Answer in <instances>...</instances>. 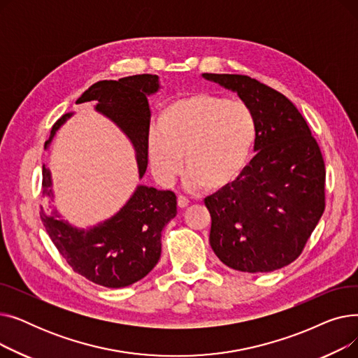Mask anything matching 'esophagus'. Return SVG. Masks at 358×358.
Returning <instances> with one entry per match:
<instances>
[{"mask_svg": "<svg viewBox=\"0 0 358 358\" xmlns=\"http://www.w3.org/2000/svg\"><path fill=\"white\" fill-rule=\"evenodd\" d=\"M177 204H178V208L184 209V208H187V206H189V199L184 197V196H178L177 197Z\"/></svg>", "mask_w": 358, "mask_h": 358, "instance_id": "34e87169", "label": "esophagus"}]
</instances>
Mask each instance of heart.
Segmentation results:
<instances>
[{
    "instance_id": "heart-1",
    "label": "heart",
    "mask_w": 358,
    "mask_h": 358,
    "mask_svg": "<svg viewBox=\"0 0 358 358\" xmlns=\"http://www.w3.org/2000/svg\"><path fill=\"white\" fill-rule=\"evenodd\" d=\"M257 138L251 108L210 92H196L165 106L157 131L146 141L154 177L169 185L181 173L189 189L217 192L245 168Z\"/></svg>"
}]
</instances>
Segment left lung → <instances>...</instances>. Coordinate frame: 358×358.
Here are the masks:
<instances>
[{
    "mask_svg": "<svg viewBox=\"0 0 358 358\" xmlns=\"http://www.w3.org/2000/svg\"><path fill=\"white\" fill-rule=\"evenodd\" d=\"M201 77L236 92L254 115L255 157L235 181L206 197L217 258L243 273H270L302 254L325 209V164L310 129L283 94L235 73Z\"/></svg>",
    "mask_w": 358,
    "mask_h": 358,
    "instance_id": "1",
    "label": "left lung"
}]
</instances>
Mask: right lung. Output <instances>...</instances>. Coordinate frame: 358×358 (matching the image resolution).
<instances>
[{"instance_id":"1","label":"right lung","mask_w":358,"mask_h":358,"mask_svg":"<svg viewBox=\"0 0 358 358\" xmlns=\"http://www.w3.org/2000/svg\"><path fill=\"white\" fill-rule=\"evenodd\" d=\"M161 88L158 75H131L119 81L92 84L77 104L96 101V111L115 123L135 149L139 178L148 166L149 135L148 97ZM66 113L50 130L45 149L56 131L72 117ZM43 196L53 201L52 176L43 165ZM177 215V197L169 190L138 185L123 208L91 228H77L53 209H41V217L55 247L75 273L104 287L119 289L136 283L152 270L161 257V234Z\"/></svg>"}]
</instances>
